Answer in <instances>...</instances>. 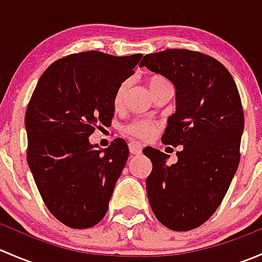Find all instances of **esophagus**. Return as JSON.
<instances>
[{
    "label": "esophagus",
    "mask_w": 262,
    "mask_h": 262,
    "mask_svg": "<svg viewBox=\"0 0 262 262\" xmlns=\"http://www.w3.org/2000/svg\"><path fill=\"white\" fill-rule=\"evenodd\" d=\"M129 150H130L132 155H139V153H142V144L137 141H132L129 143Z\"/></svg>",
    "instance_id": "1"
}]
</instances>
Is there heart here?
Here are the masks:
<instances>
[{
	"instance_id": "1",
	"label": "heart",
	"mask_w": 262,
	"mask_h": 262,
	"mask_svg": "<svg viewBox=\"0 0 262 262\" xmlns=\"http://www.w3.org/2000/svg\"><path fill=\"white\" fill-rule=\"evenodd\" d=\"M129 82L123 81L121 83H119V86L116 87L115 94H114V105L116 107L121 106L124 101V96H125V92L128 90ZM148 86H149L150 91L153 92L156 90L161 89L163 86H171V83L168 82L167 78H165L163 76L160 75H153L148 78ZM125 132L130 136L137 137V138L141 139H147L149 137H152L156 132V123L148 120V119H137V120L132 121L130 124L125 126Z\"/></svg>"
}]
</instances>
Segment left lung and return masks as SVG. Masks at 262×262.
<instances>
[{"label":"left lung","mask_w":262,"mask_h":262,"mask_svg":"<svg viewBox=\"0 0 262 262\" xmlns=\"http://www.w3.org/2000/svg\"><path fill=\"white\" fill-rule=\"evenodd\" d=\"M141 67L176 87V112L168 118L163 144L184 146L178 162L147 147L152 162L147 194L156 218L172 231L198 228L208 221L231 185L239 163L245 116L231 73L210 55L166 49L144 55Z\"/></svg>","instance_id":"8db88e82"}]
</instances>
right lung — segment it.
<instances>
[{
    "instance_id": "add662e5",
    "label": "right lung",
    "mask_w": 262,
    "mask_h": 262,
    "mask_svg": "<svg viewBox=\"0 0 262 262\" xmlns=\"http://www.w3.org/2000/svg\"><path fill=\"white\" fill-rule=\"evenodd\" d=\"M143 54L115 57L89 50L49 66L26 107V158L49 212L70 228L94 227L106 214L129 148L116 138L106 149L89 137L114 116L119 83Z\"/></svg>"
}]
</instances>
